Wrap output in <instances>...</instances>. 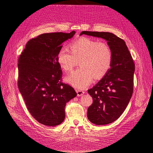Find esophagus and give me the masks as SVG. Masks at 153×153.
Returning a JSON list of instances; mask_svg holds the SVG:
<instances>
[{"label": "esophagus", "mask_w": 153, "mask_h": 153, "mask_svg": "<svg viewBox=\"0 0 153 153\" xmlns=\"http://www.w3.org/2000/svg\"><path fill=\"white\" fill-rule=\"evenodd\" d=\"M76 92L77 93V95L78 97L83 95L84 94V93H85V92H84V91H82L81 90H79V89H76Z\"/></svg>", "instance_id": "obj_1"}]
</instances>
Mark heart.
I'll return each mask as SVG.
<instances>
[{"mask_svg": "<svg viewBox=\"0 0 153 153\" xmlns=\"http://www.w3.org/2000/svg\"><path fill=\"white\" fill-rule=\"evenodd\" d=\"M71 51L62 48L57 61L65 71H71L78 64L80 68L65 78V81L74 87L83 89L95 79L102 78L108 71L112 60V52L107 42L82 37L70 45Z\"/></svg>", "mask_w": 153, "mask_h": 153, "instance_id": "obj_1", "label": "heart"}]
</instances>
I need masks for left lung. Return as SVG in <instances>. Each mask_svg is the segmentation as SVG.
Returning <instances> with one entry per match:
<instances>
[{"label": "left lung", "mask_w": 153, "mask_h": 153, "mask_svg": "<svg viewBox=\"0 0 153 153\" xmlns=\"http://www.w3.org/2000/svg\"><path fill=\"white\" fill-rule=\"evenodd\" d=\"M107 41L112 52L110 69L105 75L88 90L93 103L87 117L92 123L103 126L117 120L128 105L133 92L135 65L125 41L110 32L82 31Z\"/></svg>", "instance_id": "8db88e82"}]
</instances>
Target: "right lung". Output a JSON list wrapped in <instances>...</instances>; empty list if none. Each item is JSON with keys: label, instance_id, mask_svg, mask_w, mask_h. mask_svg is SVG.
<instances>
[{"label": "right lung", "instance_id": "obj_1", "mask_svg": "<svg viewBox=\"0 0 153 153\" xmlns=\"http://www.w3.org/2000/svg\"><path fill=\"white\" fill-rule=\"evenodd\" d=\"M75 34L73 30L40 35L27 42L19 58V91L30 114L45 126L61 124L66 104L77 95L73 88L62 82L57 61L62 44Z\"/></svg>", "mask_w": 153, "mask_h": 153}]
</instances>
